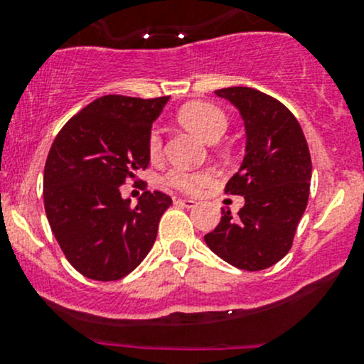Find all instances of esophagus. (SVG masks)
<instances>
[{"mask_svg":"<svg viewBox=\"0 0 364 364\" xmlns=\"http://www.w3.org/2000/svg\"><path fill=\"white\" fill-rule=\"evenodd\" d=\"M176 205H181V208H196V200L192 199H176Z\"/></svg>","mask_w":364,"mask_h":364,"instance_id":"1","label":"esophagus"}]
</instances>
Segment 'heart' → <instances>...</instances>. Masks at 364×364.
Listing matches in <instances>:
<instances>
[{
	"mask_svg": "<svg viewBox=\"0 0 364 364\" xmlns=\"http://www.w3.org/2000/svg\"><path fill=\"white\" fill-rule=\"evenodd\" d=\"M179 123L190 132L203 137L204 141L215 142L227 128V116L216 105L208 104V102H190L183 105L178 114ZM161 142L160 130L153 128L146 139V149H148L149 159L156 160L161 155ZM213 178V172L209 171H186V168H172L167 174V183L174 188L181 190L185 193H197L200 188Z\"/></svg>",
	"mask_w": 364,
	"mask_h": 364,
	"instance_id": "heart-1",
	"label": "heart"
}]
</instances>
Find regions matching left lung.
Instances as JSON below:
<instances>
[{
  "mask_svg": "<svg viewBox=\"0 0 364 364\" xmlns=\"http://www.w3.org/2000/svg\"><path fill=\"white\" fill-rule=\"evenodd\" d=\"M236 105L247 130V155L225 185L243 196L236 216H223L204 241L220 259L245 271H260L284 259L310 196L311 159L301 124L282 102L253 87L215 91Z\"/></svg>",
  "mask_w": 364,
  "mask_h": 364,
  "instance_id": "left-lung-1",
  "label": "left lung"
}]
</instances>
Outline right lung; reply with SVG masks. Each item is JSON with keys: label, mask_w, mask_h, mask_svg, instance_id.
I'll list each match as a JSON object with an SVG mask.
<instances>
[{"label": "right lung", "mask_w": 364, "mask_h": 364, "mask_svg": "<svg viewBox=\"0 0 364 364\" xmlns=\"http://www.w3.org/2000/svg\"><path fill=\"white\" fill-rule=\"evenodd\" d=\"M168 97L105 95L67 121L43 168L50 230L80 274L121 280L151 250L172 199L146 190L137 205L119 186L149 165L146 139Z\"/></svg>", "instance_id": "add662e5"}]
</instances>
